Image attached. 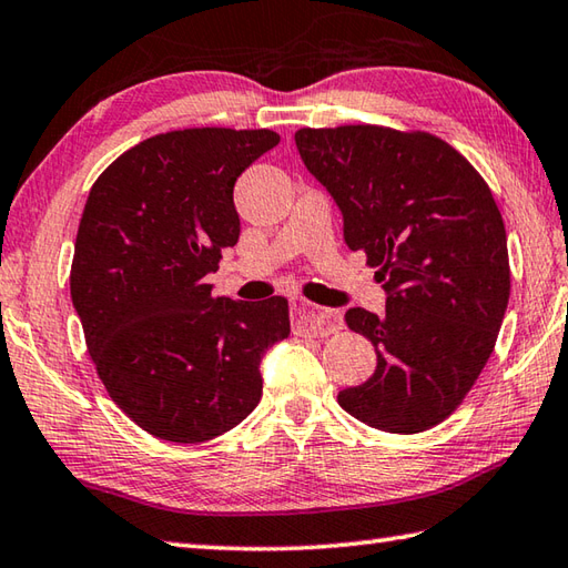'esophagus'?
Here are the masks:
<instances>
[{
    "mask_svg": "<svg viewBox=\"0 0 568 568\" xmlns=\"http://www.w3.org/2000/svg\"><path fill=\"white\" fill-rule=\"evenodd\" d=\"M291 310H293L295 327L300 332H307V335L325 337L342 327V317L335 313V310L317 307L313 303H305V300H297Z\"/></svg>",
    "mask_w": 568,
    "mask_h": 568,
    "instance_id": "esophagus-1",
    "label": "esophagus"
}]
</instances>
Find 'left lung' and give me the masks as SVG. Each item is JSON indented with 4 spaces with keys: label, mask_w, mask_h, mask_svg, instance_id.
<instances>
[{
    "label": "left lung",
    "mask_w": 568,
    "mask_h": 568,
    "mask_svg": "<svg viewBox=\"0 0 568 568\" xmlns=\"http://www.w3.org/2000/svg\"><path fill=\"white\" fill-rule=\"evenodd\" d=\"M307 172L366 253L386 313L349 307L376 369L337 402L362 424L420 433L448 418L495 347L509 300L503 214L473 164L428 132L342 125L295 132Z\"/></svg>",
    "instance_id": "obj_1"
}]
</instances>
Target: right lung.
Here are the masks:
<instances>
[{
    "instance_id": "right-lung-1",
    "label": "right lung",
    "mask_w": 568,
    "mask_h": 568,
    "mask_svg": "<svg viewBox=\"0 0 568 568\" xmlns=\"http://www.w3.org/2000/svg\"><path fill=\"white\" fill-rule=\"evenodd\" d=\"M273 130L154 135L98 176L78 226L71 300L113 402L172 443H204L258 406L261 359L291 335L287 300L214 297L204 281L241 233L233 184Z\"/></svg>"
}]
</instances>
